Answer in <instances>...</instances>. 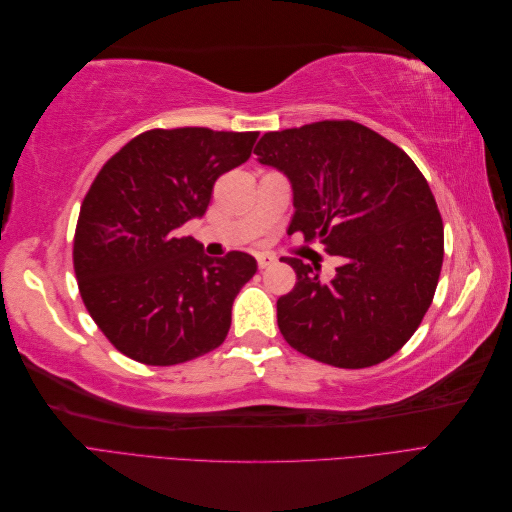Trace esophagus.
<instances>
[{"label":"esophagus","mask_w":512,"mask_h":512,"mask_svg":"<svg viewBox=\"0 0 512 512\" xmlns=\"http://www.w3.org/2000/svg\"><path fill=\"white\" fill-rule=\"evenodd\" d=\"M275 260H277V258H275L273 254H258V256H256V262H258V269H267V267H271Z\"/></svg>","instance_id":"obj_1"}]
</instances>
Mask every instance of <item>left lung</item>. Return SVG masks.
Here are the masks:
<instances>
[{"label": "left lung", "mask_w": 512, "mask_h": 512, "mask_svg": "<svg viewBox=\"0 0 512 512\" xmlns=\"http://www.w3.org/2000/svg\"><path fill=\"white\" fill-rule=\"evenodd\" d=\"M254 153L292 183L290 235L344 258L331 280L284 258L297 273L277 299L284 339L333 367L391 359L423 322L442 271L444 224L427 179L404 149L350 119L267 132Z\"/></svg>", "instance_id": "8db88e82"}]
</instances>
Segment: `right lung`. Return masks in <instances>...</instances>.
<instances>
[{
  "label": "right lung",
  "mask_w": 512,
  "mask_h": 512,
  "mask_svg": "<svg viewBox=\"0 0 512 512\" xmlns=\"http://www.w3.org/2000/svg\"><path fill=\"white\" fill-rule=\"evenodd\" d=\"M258 132L147 130L108 160L83 200L74 273L98 329L145 365H179L224 344L232 301L256 273L245 252L211 258L183 224L213 183L252 156Z\"/></svg>",
  "instance_id": "right-lung-1"
}]
</instances>
